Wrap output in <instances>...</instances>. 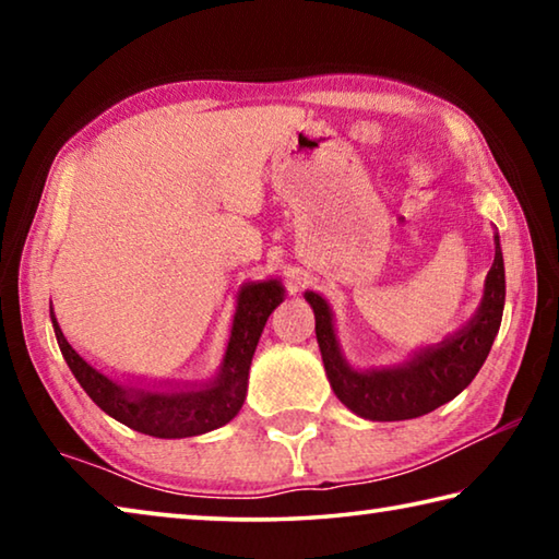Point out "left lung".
I'll use <instances>...</instances> for the list:
<instances>
[{"mask_svg":"<svg viewBox=\"0 0 559 559\" xmlns=\"http://www.w3.org/2000/svg\"><path fill=\"white\" fill-rule=\"evenodd\" d=\"M493 241L496 259L473 318L441 343L414 349L400 365L370 370L349 365L335 333L333 308L320 293L306 290V300L316 313V337L328 382L349 412L370 421L416 419L451 402L473 382L498 335L506 306V266L498 231Z\"/></svg>","mask_w":559,"mask_h":559,"instance_id":"left-lung-1","label":"left lung"}]
</instances>
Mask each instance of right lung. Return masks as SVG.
Returning a JSON list of instances; mask_svg holds the SVG:
<instances>
[{
    "label": "right lung",
    "instance_id": "1",
    "mask_svg": "<svg viewBox=\"0 0 559 559\" xmlns=\"http://www.w3.org/2000/svg\"><path fill=\"white\" fill-rule=\"evenodd\" d=\"M283 298L286 288L278 278L243 283L236 293V313L219 372L206 382H120L75 353L53 316V306L51 323L66 365L103 412L147 437L187 439L219 429L239 414L249 390L251 359L263 325Z\"/></svg>",
    "mask_w": 559,
    "mask_h": 559
}]
</instances>
